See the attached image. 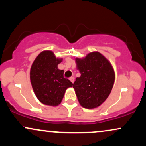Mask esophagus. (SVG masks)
<instances>
[{
    "mask_svg": "<svg viewBox=\"0 0 146 146\" xmlns=\"http://www.w3.org/2000/svg\"><path fill=\"white\" fill-rule=\"evenodd\" d=\"M69 80H70V81H71L72 83H73V82H74L75 78H73V77H71V78H69Z\"/></svg>",
    "mask_w": 146,
    "mask_h": 146,
    "instance_id": "esophagus-1",
    "label": "esophagus"
}]
</instances>
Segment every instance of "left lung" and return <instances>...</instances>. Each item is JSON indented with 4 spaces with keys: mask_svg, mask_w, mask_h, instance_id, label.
Masks as SVG:
<instances>
[{
    "mask_svg": "<svg viewBox=\"0 0 146 146\" xmlns=\"http://www.w3.org/2000/svg\"><path fill=\"white\" fill-rule=\"evenodd\" d=\"M75 62L80 77L77 78L74 88L80 105L92 109L98 107L109 96L115 72L111 64L98 51L88 53L84 58H76Z\"/></svg>",
    "mask_w": 146,
    "mask_h": 146,
    "instance_id": "1",
    "label": "left lung"
}]
</instances>
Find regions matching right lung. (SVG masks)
<instances>
[{"mask_svg":"<svg viewBox=\"0 0 146 146\" xmlns=\"http://www.w3.org/2000/svg\"><path fill=\"white\" fill-rule=\"evenodd\" d=\"M62 59L56 58L51 51L41 52L35 59L31 70L30 80L37 98L41 103L48 106L59 105L65 91L73 83L64 78V71L58 65Z\"/></svg>","mask_w":146,"mask_h":146,"instance_id":"1","label":"right lung"}]
</instances>
